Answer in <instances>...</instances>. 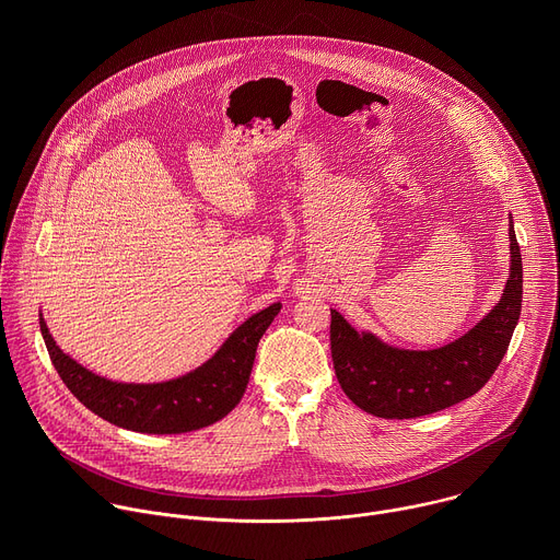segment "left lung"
Returning <instances> with one entry per match:
<instances>
[{"instance_id": "left-lung-1", "label": "left lung", "mask_w": 560, "mask_h": 560, "mask_svg": "<svg viewBox=\"0 0 560 560\" xmlns=\"http://www.w3.org/2000/svg\"><path fill=\"white\" fill-rule=\"evenodd\" d=\"M512 270L499 305L458 341L428 352L387 348L357 335L332 310L330 346L337 378L350 401L381 419H417L465 401L497 372L521 316L523 261L510 230Z\"/></svg>"}]
</instances>
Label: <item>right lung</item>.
I'll return each instance as SVG.
<instances>
[{
	"label": "right lung",
	"mask_w": 560,
	"mask_h": 560,
	"mask_svg": "<svg viewBox=\"0 0 560 560\" xmlns=\"http://www.w3.org/2000/svg\"><path fill=\"white\" fill-rule=\"evenodd\" d=\"M279 310L281 303H272L253 314L199 370L154 385H128L102 378L55 346L44 318H39V328L57 374L91 412L132 432L182 434L223 419L242 401L257 346Z\"/></svg>",
	"instance_id": "add662e5"
}]
</instances>
